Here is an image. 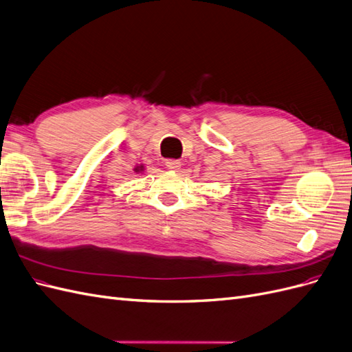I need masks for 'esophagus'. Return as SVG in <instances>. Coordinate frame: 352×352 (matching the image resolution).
<instances>
[{"mask_svg": "<svg viewBox=\"0 0 352 352\" xmlns=\"http://www.w3.org/2000/svg\"><path fill=\"white\" fill-rule=\"evenodd\" d=\"M166 166H167L170 170H173V172H180V167H182V163H180L179 160H167Z\"/></svg>", "mask_w": 352, "mask_h": 352, "instance_id": "34e87169", "label": "esophagus"}]
</instances>
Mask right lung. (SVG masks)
<instances>
[{
	"mask_svg": "<svg viewBox=\"0 0 352 352\" xmlns=\"http://www.w3.org/2000/svg\"><path fill=\"white\" fill-rule=\"evenodd\" d=\"M144 170H145V167L142 166V164H139V166L135 167V172H136V173H142V172H144Z\"/></svg>",
	"mask_w": 352,
	"mask_h": 352,
	"instance_id": "1",
	"label": "right lung"
}]
</instances>
